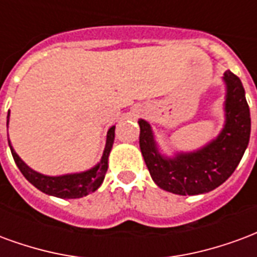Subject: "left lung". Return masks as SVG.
Returning a JSON list of instances; mask_svg holds the SVG:
<instances>
[{
    "instance_id": "1",
    "label": "left lung",
    "mask_w": 257,
    "mask_h": 257,
    "mask_svg": "<svg viewBox=\"0 0 257 257\" xmlns=\"http://www.w3.org/2000/svg\"><path fill=\"white\" fill-rule=\"evenodd\" d=\"M223 130L201 149L177 153L174 157L160 155L151 124L140 120V148L152 179L159 188L174 194L194 196L208 193L227 179L244 156L250 136V113L244 86L237 75L226 71Z\"/></svg>"
}]
</instances>
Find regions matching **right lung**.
I'll use <instances>...</instances> for the list:
<instances>
[{"mask_svg":"<svg viewBox=\"0 0 257 257\" xmlns=\"http://www.w3.org/2000/svg\"><path fill=\"white\" fill-rule=\"evenodd\" d=\"M7 123H9V112ZM113 140H115V126L110 127L106 133L104 153H102L100 163L95 167L90 168L87 171L78 172V174H67V175H61V177H48V175L34 171L18 156V153L13 151L11 144H9V147L12 152L13 160L16 163L20 172L30 183H33L35 188L46 194L54 196V197L79 198L87 196L89 193L94 192L101 186V183L105 178L106 170H108V156H109V152L113 145Z\"/></svg>","mask_w":257,"mask_h":257,"instance_id":"right-lung-1","label":"right lung"}]
</instances>
